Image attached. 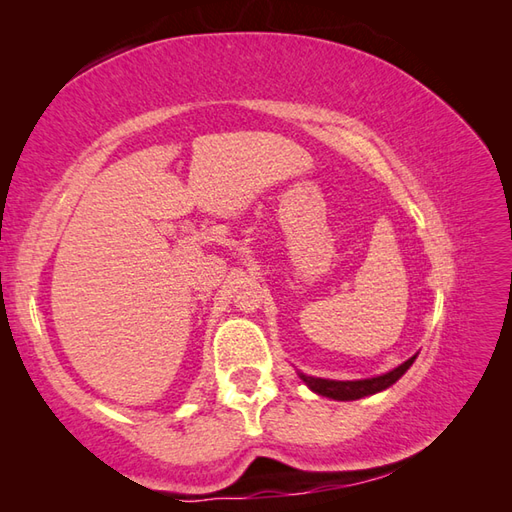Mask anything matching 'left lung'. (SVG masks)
Here are the masks:
<instances>
[{
    "label": "left lung",
    "mask_w": 512,
    "mask_h": 512,
    "mask_svg": "<svg viewBox=\"0 0 512 512\" xmlns=\"http://www.w3.org/2000/svg\"><path fill=\"white\" fill-rule=\"evenodd\" d=\"M413 360H415V356L406 360L404 364H400L398 369H393V371L384 373V375H378V378H369V380L340 382V380L311 378V375H302V373H300V378L311 391H316L318 395H325V398H331V400H360V398H364V395H373L378 391L389 389L391 384H395L402 378L404 371L413 364Z\"/></svg>",
    "instance_id": "8db88e82"
}]
</instances>
